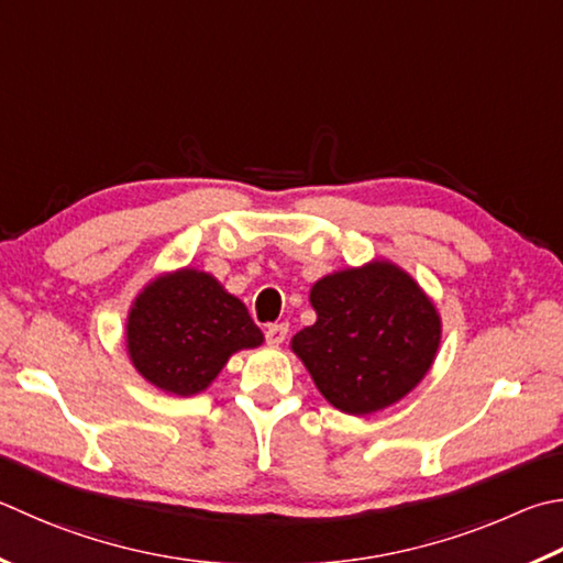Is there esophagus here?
I'll return each instance as SVG.
<instances>
[{"mask_svg":"<svg viewBox=\"0 0 563 563\" xmlns=\"http://www.w3.org/2000/svg\"><path fill=\"white\" fill-rule=\"evenodd\" d=\"M285 336H288V324L285 322L268 324V330H265V340H268V344H273V346L283 344Z\"/></svg>","mask_w":563,"mask_h":563,"instance_id":"1","label":"esophagus"}]
</instances>
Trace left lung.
I'll list each match as a JSON object with an SVG mask.
<instances>
[{
  "instance_id": "8db88e82",
  "label": "left lung",
  "mask_w": 563,
  "mask_h": 563,
  "mask_svg": "<svg viewBox=\"0 0 563 563\" xmlns=\"http://www.w3.org/2000/svg\"><path fill=\"white\" fill-rule=\"evenodd\" d=\"M314 324L290 340L327 401L369 416L426 379L441 346L435 302L411 273L386 258L322 275L310 288Z\"/></svg>"
}]
</instances>
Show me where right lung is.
Masks as SVG:
<instances>
[{
    "instance_id": "1",
    "label": "right lung",
    "mask_w": 563,
    "mask_h": 563,
    "mask_svg": "<svg viewBox=\"0 0 563 563\" xmlns=\"http://www.w3.org/2000/svg\"><path fill=\"white\" fill-rule=\"evenodd\" d=\"M249 308L211 273H159L132 300L125 346L135 372L172 396L207 391L241 350L263 344Z\"/></svg>"
}]
</instances>
